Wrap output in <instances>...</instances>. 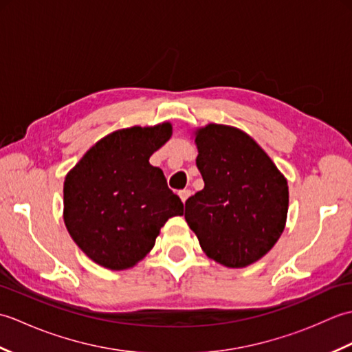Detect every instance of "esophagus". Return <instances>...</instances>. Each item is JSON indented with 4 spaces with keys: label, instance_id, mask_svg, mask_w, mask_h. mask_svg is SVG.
Returning <instances> with one entry per match:
<instances>
[{
    "label": "esophagus",
    "instance_id": "esophagus-1",
    "mask_svg": "<svg viewBox=\"0 0 352 352\" xmlns=\"http://www.w3.org/2000/svg\"><path fill=\"white\" fill-rule=\"evenodd\" d=\"M190 190L189 189H183V190H180V192H178V195H180V198H182V201H183V203H186V201H188V198L190 197Z\"/></svg>",
    "mask_w": 352,
    "mask_h": 352
}]
</instances>
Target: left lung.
I'll list each match as a JSON object with an SVG mask.
<instances>
[{
  "label": "left lung",
  "mask_w": 352,
  "mask_h": 352,
  "mask_svg": "<svg viewBox=\"0 0 352 352\" xmlns=\"http://www.w3.org/2000/svg\"><path fill=\"white\" fill-rule=\"evenodd\" d=\"M204 189L186 201L184 218L208 258L246 267L267 254L286 227L289 186L250 134L223 124L193 131Z\"/></svg>",
  "instance_id": "left-lung-1"
}]
</instances>
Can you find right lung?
Listing matches in <instances>:
<instances>
[{"label": "right lung", "instance_id": "obj_1", "mask_svg": "<svg viewBox=\"0 0 352 352\" xmlns=\"http://www.w3.org/2000/svg\"><path fill=\"white\" fill-rule=\"evenodd\" d=\"M172 136V124L116 130L87 149L65 177L63 221L96 265L124 271L154 248L160 228L183 214L160 168L149 164Z\"/></svg>", "mask_w": 352, "mask_h": 352}]
</instances>
